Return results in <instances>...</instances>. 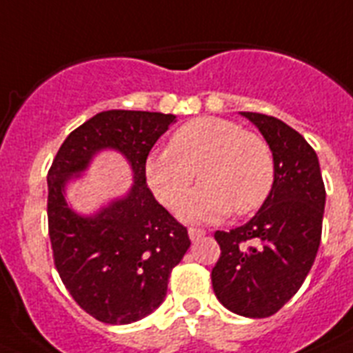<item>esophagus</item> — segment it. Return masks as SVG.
Instances as JSON below:
<instances>
[{
	"mask_svg": "<svg viewBox=\"0 0 353 353\" xmlns=\"http://www.w3.org/2000/svg\"><path fill=\"white\" fill-rule=\"evenodd\" d=\"M188 235H190L192 241H199V239H203V236L206 235V232H204V230H199V228H190V230H188Z\"/></svg>",
	"mask_w": 353,
	"mask_h": 353,
	"instance_id": "obj_1",
	"label": "esophagus"
}]
</instances>
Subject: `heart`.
I'll use <instances>...</instances> for the list:
<instances>
[{
    "mask_svg": "<svg viewBox=\"0 0 353 353\" xmlns=\"http://www.w3.org/2000/svg\"><path fill=\"white\" fill-rule=\"evenodd\" d=\"M203 185L183 204V217L219 221L259 210L274 186V156L262 136L236 121L201 117L170 136L168 149L149 156L145 177L167 208H176L195 179Z\"/></svg>",
    "mask_w": 353,
    "mask_h": 353,
    "instance_id": "b5f03b06",
    "label": "heart"
}]
</instances>
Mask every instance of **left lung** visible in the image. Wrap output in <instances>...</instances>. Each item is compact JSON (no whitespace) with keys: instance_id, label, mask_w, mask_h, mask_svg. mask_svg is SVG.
Here are the masks:
<instances>
[{"instance_id":"obj_1","label":"left lung","mask_w":353,"mask_h":353,"mask_svg":"<svg viewBox=\"0 0 353 353\" xmlns=\"http://www.w3.org/2000/svg\"><path fill=\"white\" fill-rule=\"evenodd\" d=\"M274 156V186L250 222L215 232L221 245L213 292L228 310L269 318L298 292L321 242L325 185L318 156L303 136L274 117L242 112Z\"/></svg>"}]
</instances>
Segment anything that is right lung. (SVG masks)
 Instances as JSON below:
<instances>
[{
    "instance_id": "right-lung-1",
    "label": "right lung",
    "mask_w": 353,
    "mask_h": 353,
    "mask_svg": "<svg viewBox=\"0 0 353 353\" xmlns=\"http://www.w3.org/2000/svg\"><path fill=\"white\" fill-rule=\"evenodd\" d=\"M174 114L103 111L70 132L48 170V233L53 263L81 309L109 325L149 316L167 296L172 269L190 248L188 232L156 201L145 163ZM102 148L120 150L135 185L94 218L67 208L63 186Z\"/></svg>"
}]
</instances>
